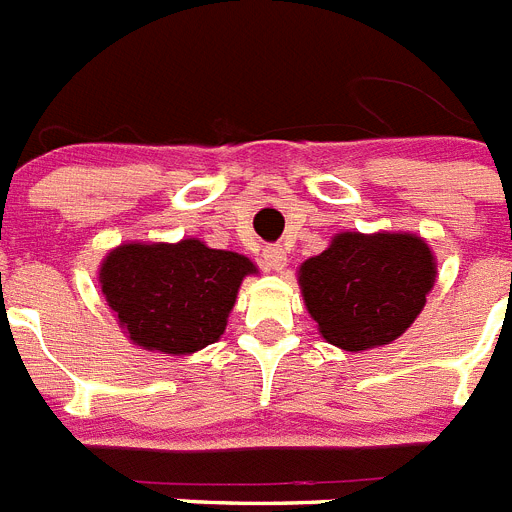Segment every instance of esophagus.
Wrapping results in <instances>:
<instances>
[{"label":"esophagus","mask_w":512,"mask_h":512,"mask_svg":"<svg viewBox=\"0 0 512 512\" xmlns=\"http://www.w3.org/2000/svg\"><path fill=\"white\" fill-rule=\"evenodd\" d=\"M261 256H264L266 269L271 271H282L287 266V251L282 246H266Z\"/></svg>","instance_id":"obj_1"}]
</instances>
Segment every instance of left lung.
Returning <instances> with one entry per match:
<instances>
[{
    "instance_id": "8db88e82",
    "label": "left lung",
    "mask_w": 512,
    "mask_h": 512,
    "mask_svg": "<svg viewBox=\"0 0 512 512\" xmlns=\"http://www.w3.org/2000/svg\"><path fill=\"white\" fill-rule=\"evenodd\" d=\"M436 279L431 248L410 233H341L300 266L312 320L328 343L366 351L400 338Z\"/></svg>"
}]
</instances>
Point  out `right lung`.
I'll list each match as a JSON object with an SVG mask.
<instances>
[{"mask_svg":"<svg viewBox=\"0 0 512 512\" xmlns=\"http://www.w3.org/2000/svg\"><path fill=\"white\" fill-rule=\"evenodd\" d=\"M253 271L241 253L189 238L125 243L104 259L99 282L130 341L182 356L223 336L238 287Z\"/></svg>","mask_w":512,"mask_h":512,"instance_id":"1","label":"right lung"}]
</instances>
